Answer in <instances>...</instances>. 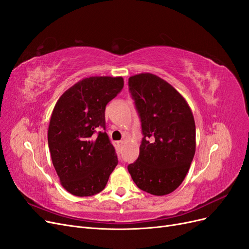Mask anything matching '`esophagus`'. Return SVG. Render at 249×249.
I'll use <instances>...</instances> for the list:
<instances>
[{
	"label": "esophagus",
	"instance_id": "34e87169",
	"mask_svg": "<svg viewBox=\"0 0 249 249\" xmlns=\"http://www.w3.org/2000/svg\"><path fill=\"white\" fill-rule=\"evenodd\" d=\"M124 141H117V142H116V144H117V147H118V148H122V147H123V145H124Z\"/></svg>",
	"mask_w": 249,
	"mask_h": 249
}]
</instances>
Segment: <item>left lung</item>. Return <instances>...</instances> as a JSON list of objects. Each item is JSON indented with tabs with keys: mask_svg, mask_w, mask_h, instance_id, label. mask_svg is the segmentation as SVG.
Here are the masks:
<instances>
[{
	"mask_svg": "<svg viewBox=\"0 0 249 249\" xmlns=\"http://www.w3.org/2000/svg\"><path fill=\"white\" fill-rule=\"evenodd\" d=\"M128 89L144 135L138 160L127 166L140 190L154 196L174 192L182 183L196 152V124L185 99L160 77L141 73Z\"/></svg>",
	"mask_w": 249,
	"mask_h": 249,
	"instance_id": "obj_1",
	"label": "left lung"
}]
</instances>
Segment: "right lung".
Masks as SVG:
<instances>
[{"mask_svg":"<svg viewBox=\"0 0 249 249\" xmlns=\"http://www.w3.org/2000/svg\"><path fill=\"white\" fill-rule=\"evenodd\" d=\"M124 88L121 76H91L59 97L48 126V146L59 182L67 192L89 196L104 190L117 165L105 130V108Z\"/></svg>","mask_w":249,"mask_h":249,"instance_id":"obj_1","label":"right lung"}]
</instances>
